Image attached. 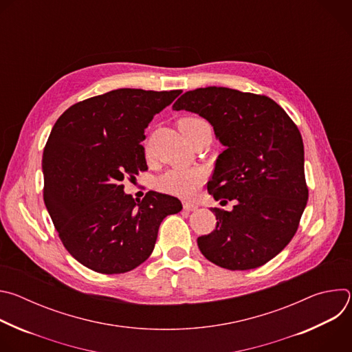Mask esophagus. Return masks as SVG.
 <instances>
[{"mask_svg":"<svg viewBox=\"0 0 352 352\" xmlns=\"http://www.w3.org/2000/svg\"><path fill=\"white\" fill-rule=\"evenodd\" d=\"M184 210H186V212H195V210H197V205L190 204V202H184Z\"/></svg>","mask_w":352,"mask_h":352,"instance_id":"esophagus-1","label":"esophagus"}]
</instances>
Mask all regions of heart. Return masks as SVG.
<instances>
[{"mask_svg":"<svg viewBox=\"0 0 352 352\" xmlns=\"http://www.w3.org/2000/svg\"><path fill=\"white\" fill-rule=\"evenodd\" d=\"M208 124L206 121L188 117L179 121L181 129H189L193 126H199ZM205 179V171L199 167H177L173 170H168L163 175L157 178V188L166 193L189 197L192 196L199 186L202 185Z\"/></svg>","mask_w":352,"mask_h":352,"instance_id":"1","label":"heart"}]
</instances>
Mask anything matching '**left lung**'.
<instances>
[{
  "mask_svg": "<svg viewBox=\"0 0 352 352\" xmlns=\"http://www.w3.org/2000/svg\"><path fill=\"white\" fill-rule=\"evenodd\" d=\"M173 110L209 121L226 147L208 190L216 200H235V206L212 209L216 230L197 238L200 252L228 270L267 263L292 239L308 200L296 125L266 96L217 86L184 93Z\"/></svg>",
  "mask_w": 352,
  "mask_h": 352,
  "instance_id": "8db88e82",
  "label": "left lung"
}]
</instances>
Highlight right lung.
<instances>
[{
  "label": "right lung",
  "mask_w": 352,
  "mask_h": 352,
  "mask_svg": "<svg viewBox=\"0 0 352 352\" xmlns=\"http://www.w3.org/2000/svg\"><path fill=\"white\" fill-rule=\"evenodd\" d=\"M181 90L117 89L71 106L43 152L44 204L68 252L103 274L126 273L153 252L174 196L150 190L136 200L121 181L146 170L144 129Z\"/></svg>",
  "instance_id": "obj_1"
}]
</instances>
